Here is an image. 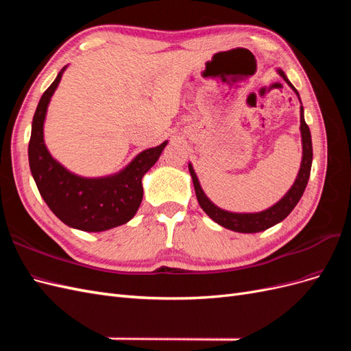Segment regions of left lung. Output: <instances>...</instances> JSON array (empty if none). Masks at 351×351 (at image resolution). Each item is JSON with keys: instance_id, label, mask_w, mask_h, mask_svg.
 Segmentation results:
<instances>
[{"instance_id": "obj_1", "label": "left lung", "mask_w": 351, "mask_h": 351, "mask_svg": "<svg viewBox=\"0 0 351 351\" xmlns=\"http://www.w3.org/2000/svg\"><path fill=\"white\" fill-rule=\"evenodd\" d=\"M278 74L287 83H289V86L295 92L297 97H299V92L295 90V88L290 83V80L287 79V76L281 69H278ZM300 132H302L303 156H302V165L299 169V174L295 177V182L289 192L282 196L281 200H278L277 204L262 212H254V214H237V212H228L218 208L217 205L212 204V202L208 199V196L205 195L204 190H202L195 169L192 164H189V171L193 180L197 202L200 208L206 212V215H209L210 219H214L217 224L237 232H259L275 224H278V222H281L284 218L289 217V214L294 209V206L299 204V200L303 196V192L307 186V182H309L312 158H313L312 136H311L309 125H307L304 121L303 107H300Z\"/></svg>"}]
</instances>
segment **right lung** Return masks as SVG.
Masks as SVG:
<instances>
[{
    "label": "right lung",
    "instance_id": "1",
    "mask_svg": "<svg viewBox=\"0 0 351 351\" xmlns=\"http://www.w3.org/2000/svg\"><path fill=\"white\" fill-rule=\"evenodd\" d=\"M66 67L36 107L29 141V165L42 199L57 218L71 228L99 232L123 226L134 217L143 197L142 177L158 161L168 142L141 152L120 173L108 177L86 178L70 173L51 156L44 142L48 104Z\"/></svg>",
    "mask_w": 351,
    "mask_h": 351
}]
</instances>
